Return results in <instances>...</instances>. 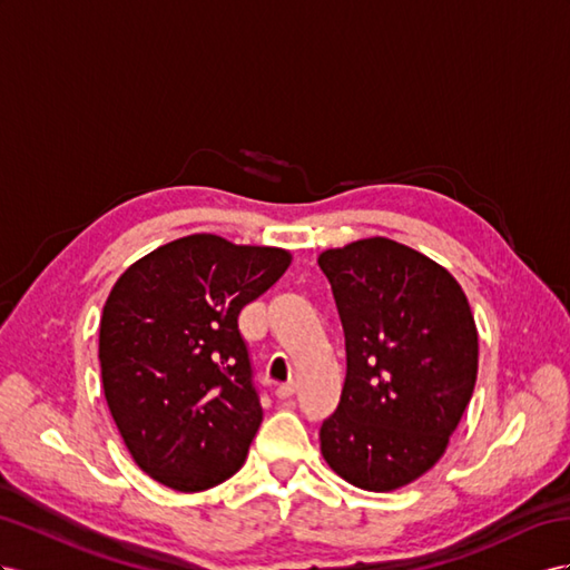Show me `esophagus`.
Wrapping results in <instances>:
<instances>
[{
  "label": "esophagus",
  "mask_w": 570,
  "mask_h": 570,
  "mask_svg": "<svg viewBox=\"0 0 570 570\" xmlns=\"http://www.w3.org/2000/svg\"><path fill=\"white\" fill-rule=\"evenodd\" d=\"M294 392H296V385H294V383H284V385L276 387V397H279V400H288L291 395H294Z\"/></svg>",
  "instance_id": "34e87169"
}]
</instances>
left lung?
<instances>
[{"mask_svg": "<svg viewBox=\"0 0 570 570\" xmlns=\"http://www.w3.org/2000/svg\"><path fill=\"white\" fill-rule=\"evenodd\" d=\"M344 327L346 377L320 450L348 484L395 491L441 460L472 400L474 315L448 269L390 238L325 250Z\"/></svg>", "mask_w": 570, "mask_h": 570, "instance_id": "left-lung-1", "label": "left lung"}]
</instances>
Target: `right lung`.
I'll list each match as a JSON object with an SVG mask.
<instances>
[{
    "instance_id": "1",
    "label": "right lung",
    "mask_w": 570,
    "mask_h": 570,
    "mask_svg": "<svg viewBox=\"0 0 570 570\" xmlns=\"http://www.w3.org/2000/svg\"><path fill=\"white\" fill-rule=\"evenodd\" d=\"M288 265L282 247L195 233L115 282L98 340L106 402L129 455L164 487L204 491L243 466L262 404L238 315Z\"/></svg>"
}]
</instances>
